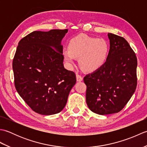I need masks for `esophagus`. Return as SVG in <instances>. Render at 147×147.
<instances>
[{
  "label": "esophagus",
  "mask_w": 147,
  "mask_h": 147,
  "mask_svg": "<svg viewBox=\"0 0 147 147\" xmlns=\"http://www.w3.org/2000/svg\"><path fill=\"white\" fill-rule=\"evenodd\" d=\"M76 80L77 82H82V81H83V78L80 75H79V74H76Z\"/></svg>",
  "instance_id": "obj_1"
}]
</instances>
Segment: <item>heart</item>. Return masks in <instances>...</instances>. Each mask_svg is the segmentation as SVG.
<instances>
[{
    "label": "heart",
    "mask_w": 147,
    "mask_h": 147,
    "mask_svg": "<svg viewBox=\"0 0 147 147\" xmlns=\"http://www.w3.org/2000/svg\"><path fill=\"white\" fill-rule=\"evenodd\" d=\"M110 48L106 40L86 35H79L70 40L68 49H64L62 55L68 67L75 64V59H80L83 69L93 73L102 68L107 61Z\"/></svg>",
    "instance_id": "1"
}]
</instances>
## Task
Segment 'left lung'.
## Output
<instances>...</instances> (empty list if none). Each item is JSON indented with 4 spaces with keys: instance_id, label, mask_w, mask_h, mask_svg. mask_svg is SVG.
Returning <instances> with one entry per match:
<instances>
[{
    "instance_id": "left-lung-1",
    "label": "left lung",
    "mask_w": 147,
    "mask_h": 147,
    "mask_svg": "<svg viewBox=\"0 0 147 147\" xmlns=\"http://www.w3.org/2000/svg\"><path fill=\"white\" fill-rule=\"evenodd\" d=\"M110 51L104 66L84 78L86 102L99 115L117 113L135 93L137 85L136 54L123 37L108 33Z\"/></svg>"
}]
</instances>
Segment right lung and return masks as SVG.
Instances as JSON below:
<instances>
[{
	"label": "right lung",
	"instance_id": "add662e5",
	"mask_svg": "<svg viewBox=\"0 0 147 147\" xmlns=\"http://www.w3.org/2000/svg\"><path fill=\"white\" fill-rule=\"evenodd\" d=\"M68 30L35 31L18 43L12 62L14 84L30 107L42 115L60 112L66 105L76 75L65 69L62 38Z\"/></svg>",
	"mask_w": 147,
	"mask_h": 147
}]
</instances>
